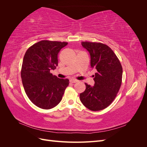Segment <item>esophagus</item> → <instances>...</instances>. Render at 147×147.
<instances>
[{"label":"esophagus","mask_w":147,"mask_h":147,"mask_svg":"<svg viewBox=\"0 0 147 147\" xmlns=\"http://www.w3.org/2000/svg\"><path fill=\"white\" fill-rule=\"evenodd\" d=\"M77 82H78V80H75V79H71V80H70V82L71 83H76Z\"/></svg>","instance_id":"1"}]
</instances>
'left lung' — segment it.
<instances>
[{"mask_svg":"<svg viewBox=\"0 0 147 147\" xmlns=\"http://www.w3.org/2000/svg\"><path fill=\"white\" fill-rule=\"evenodd\" d=\"M82 45L90 53L91 66L97 72L93 75L94 86L85 83L86 90L80 94V98L87 109L102 110L112 103L119 90L122 66L113 51L105 44L82 42Z\"/></svg>","mask_w":147,"mask_h":147,"instance_id":"1","label":"left lung"}]
</instances>
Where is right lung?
Segmentation results:
<instances>
[{
	"mask_svg": "<svg viewBox=\"0 0 147 147\" xmlns=\"http://www.w3.org/2000/svg\"><path fill=\"white\" fill-rule=\"evenodd\" d=\"M67 42L42 40L26 51L21 76L24 91L32 103L42 109H51L61 101L69 79L50 73L58 64L57 55Z\"/></svg>",
	"mask_w": 147,
	"mask_h": 147,
	"instance_id": "obj_1",
	"label": "right lung"
}]
</instances>
